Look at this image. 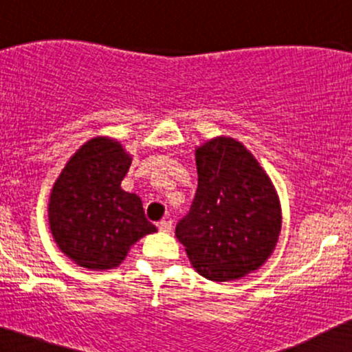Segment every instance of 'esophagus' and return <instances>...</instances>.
<instances>
[{
    "mask_svg": "<svg viewBox=\"0 0 352 352\" xmlns=\"http://www.w3.org/2000/svg\"><path fill=\"white\" fill-rule=\"evenodd\" d=\"M157 227H159L160 232L170 233L172 232V221L170 220H160L159 223H157Z\"/></svg>",
    "mask_w": 352,
    "mask_h": 352,
    "instance_id": "1",
    "label": "esophagus"
}]
</instances>
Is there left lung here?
Listing matches in <instances>:
<instances>
[{"label": "left lung", "mask_w": 352, "mask_h": 352, "mask_svg": "<svg viewBox=\"0 0 352 352\" xmlns=\"http://www.w3.org/2000/svg\"><path fill=\"white\" fill-rule=\"evenodd\" d=\"M199 187L175 235L193 268L230 281L268 260L281 230L272 180L238 140L217 137L197 148Z\"/></svg>", "instance_id": "obj_1"}]
</instances>
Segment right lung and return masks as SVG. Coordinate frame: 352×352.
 <instances>
[{"instance_id": "obj_1", "label": "right lung", "mask_w": 352, "mask_h": 352, "mask_svg": "<svg viewBox=\"0 0 352 352\" xmlns=\"http://www.w3.org/2000/svg\"><path fill=\"white\" fill-rule=\"evenodd\" d=\"M129 167L122 145L98 137L71 157L56 180L50 227L59 248L79 266L116 268L137 240L157 232L142 200L120 188Z\"/></svg>"}]
</instances>
